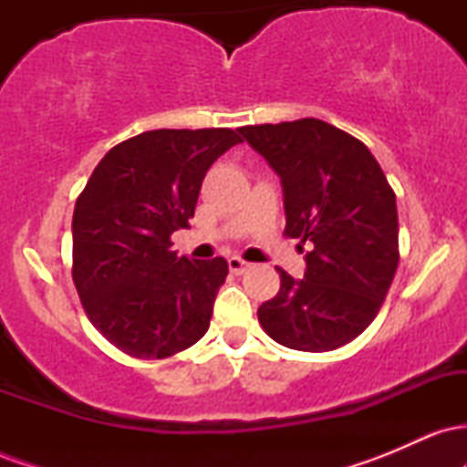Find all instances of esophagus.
Listing matches in <instances>:
<instances>
[{"label": "esophagus", "instance_id": "1", "mask_svg": "<svg viewBox=\"0 0 467 467\" xmlns=\"http://www.w3.org/2000/svg\"><path fill=\"white\" fill-rule=\"evenodd\" d=\"M228 267H230V272H233V275H244V272L250 267V264H248V261L241 259V256H230Z\"/></svg>", "mask_w": 467, "mask_h": 467}]
</instances>
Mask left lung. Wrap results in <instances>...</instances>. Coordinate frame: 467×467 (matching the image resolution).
Masks as SVG:
<instances>
[{
  "label": "left lung",
  "instance_id": "obj_1",
  "mask_svg": "<svg viewBox=\"0 0 467 467\" xmlns=\"http://www.w3.org/2000/svg\"><path fill=\"white\" fill-rule=\"evenodd\" d=\"M239 131L281 178L285 237L312 245L301 281L278 267L281 289L259 323L289 349H337L373 323L393 283L395 192L367 144L318 118Z\"/></svg>",
  "mask_w": 467,
  "mask_h": 467
}]
</instances>
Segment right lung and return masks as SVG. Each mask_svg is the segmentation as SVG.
<instances>
[{
    "mask_svg": "<svg viewBox=\"0 0 467 467\" xmlns=\"http://www.w3.org/2000/svg\"><path fill=\"white\" fill-rule=\"evenodd\" d=\"M241 142L233 130H155L109 149L72 217V278L85 314L116 349L162 360L208 331L228 275L222 256H178L211 164Z\"/></svg>",
    "mask_w": 467,
    "mask_h": 467,
    "instance_id": "right-lung-1",
    "label": "right lung"
}]
</instances>
